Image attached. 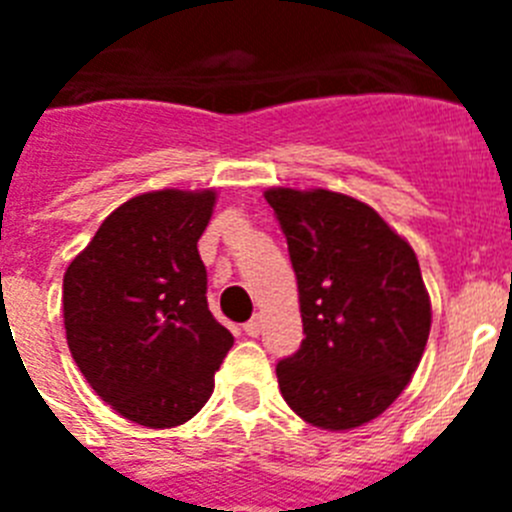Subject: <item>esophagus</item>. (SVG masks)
Here are the masks:
<instances>
[{"label":"esophagus","instance_id":"34e87169","mask_svg":"<svg viewBox=\"0 0 512 512\" xmlns=\"http://www.w3.org/2000/svg\"><path fill=\"white\" fill-rule=\"evenodd\" d=\"M243 330H246V336L259 338V336H261V330H264V320H261V315H256V318L248 320V323L243 325Z\"/></svg>","mask_w":512,"mask_h":512}]
</instances>
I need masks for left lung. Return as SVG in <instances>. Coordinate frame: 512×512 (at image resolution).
I'll use <instances>...</instances> for the list:
<instances>
[{
  "instance_id": "8db88e82",
  "label": "left lung",
  "mask_w": 512,
  "mask_h": 512,
  "mask_svg": "<svg viewBox=\"0 0 512 512\" xmlns=\"http://www.w3.org/2000/svg\"><path fill=\"white\" fill-rule=\"evenodd\" d=\"M297 274L302 346L277 364L279 390L307 423L348 431L408 387L431 333L415 251L364 202L328 189L274 187Z\"/></svg>"
}]
</instances>
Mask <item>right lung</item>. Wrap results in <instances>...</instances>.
Wrapping results in <instances>:
<instances>
[{"label": "right lung", "mask_w": 512, "mask_h": 512, "mask_svg": "<svg viewBox=\"0 0 512 512\" xmlns=\"http://www.w3.org/2000/svg\"><path fill=\"white\" fill-rule=\"evenodd\" d=\"M215 192L138 194L63 274V325L81 374L122 418L174 428L202 410L233 346L207 307L197 251Z\"/></svg>", "instance_id": "add662e5"}]
</instances>
